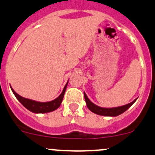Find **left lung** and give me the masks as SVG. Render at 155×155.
Returning <instances> with one entry per match:
<instances>
[{"label":"left lung","mask_w":155,"mask_h":155,"mask_svg":"<svg viewBox=\"0 0 155 155\" xmlns=\"http://www.w3.org/2000/svg\"><path fill=\"white\" fill-rule=\"evenodd\" d=\"M84 99H85L86 104H87V106L91 111H92L93 113L94 114H97L98 115H101V116L106 117H117L118 116V115L124 113L125 110H128V109L134 103L135 101L137 100V99H135L133 102H130V103L127 104V105H123V106L114 107H102L95 105L94 102H91L84 92Z\"/></svg>","instance_id":"1"}]
</instances>
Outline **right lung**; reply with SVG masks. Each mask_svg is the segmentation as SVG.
Wrapping results in <instances>:
<instances>
[{"instance_id": "add662e5", "label": "right lung", "mask_w": 155, "mask_h": 155, "mask_svg": "<svg viewBox=\"0 0 155 155\" xmlns=\"http://www.w3.org/2000/svg\"><path fill=\"white\" fill-rule=\"evenodd\" d=\"M68 84V82L66 83V84H65L61 94H60L56 99H53V100L52 101H50V102H38V101L32 100V99L24 98V97H21V96L18 95L15 91L13 90V88L11 86L10 87L12 93L14 94V95L15 96V97L17 98L18 100L26 108L28 109L30 111L35 114H45L48 113V112L53 111V110H56V109L60 106V105L61 104V102H62V99L64 98V93L65 91H66Z\"/></svg>"}]
</instances>
